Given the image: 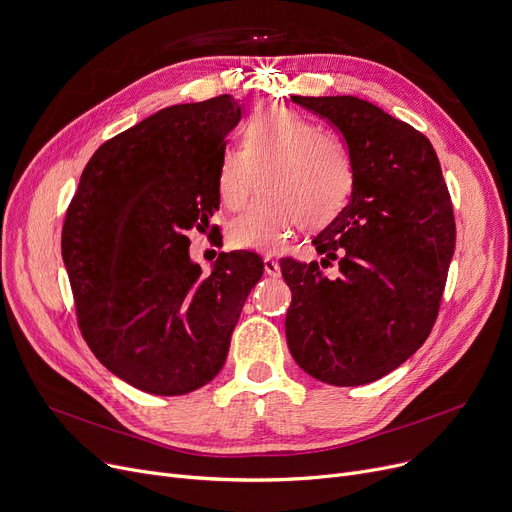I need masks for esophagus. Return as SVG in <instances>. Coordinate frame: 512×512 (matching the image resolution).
I'll list each match as a JSON object with an SVG mask.
<instances>
[{
	"instance_id": "34e87169",
	"label": "esophagus",
	"mask_w": 512,
	"mask_h": 512,
	"mask_svg": "<svg viewBox=\"0 0 512 512\" xmlns=\"http://www.w3.org/2000/svg\"><path fill=\"white\" fill-rule=\"evenodd\" d=\"M263 267H265V274L270 276H280V263L276 259H272L270 255L263 257Z\"/></svg>"
}]
</instances>
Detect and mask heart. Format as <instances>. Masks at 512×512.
Instances as JSON below:
<instances>
[{
    "instance_id": "1",
    "label": "heart",
    "mask_w": 512,
    "mask_h": 512,
    "mask_svg": "<svg viewBox=\"0 0 512 512\" xmlns=\"http://www.w3.org/2000/svg\"><path fill=\"white\" fill-rule=\"evenodd\" d=\"M263 174V195L236 218L234 247L280 251L294 228L334 222L357 186L351 145L338 132L284 105H263L242 126V147H226L218 166L220 201L238 211Z\"/></svg>"
}]
</instances>
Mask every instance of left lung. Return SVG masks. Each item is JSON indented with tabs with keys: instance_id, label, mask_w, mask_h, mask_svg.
Here are the masks:
<instances>
[{
	"instance_id": "1",
	"label": "left lung",
	"mask_w": 512,
	"mask_h": 512,
	"mask_svg": "<svg viewBox=\"0 0 512 512\" xmlns=\"http://www.w3.org/2000/svg\"><path fill=\"white\" fill-rule=\"evenodd\" d=\"M292 103L351 145L355 193L313 245L321 263L282 259L292 290L290 355L315 380L361 386L405 363L432 332L454 253L452 201L425 134L353 95ZM339 263L330 281L321 266Z\"/></svg>"
}]
</instances>
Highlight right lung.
<instances>
[{
    "mask_svg": "<svg viewBox=\"0 0 512 512\" xmlns=\"http://www.w3.org/2000/svg\"><path fill=\"white\" fill-rule=\"evenodd\" d=\"M240 122L230 95L170 105L105 141L66 211L62 257L78 326L93 355L126 384L180 396L226 363L257 253H220L209 276L186 230L220 209L218 166Z\"/></svg>",
    "mask_w": 512,
    "mask_h": 512,
    "instance_id": "add662e5",
    "label": "right lung"
}]
</instances>
